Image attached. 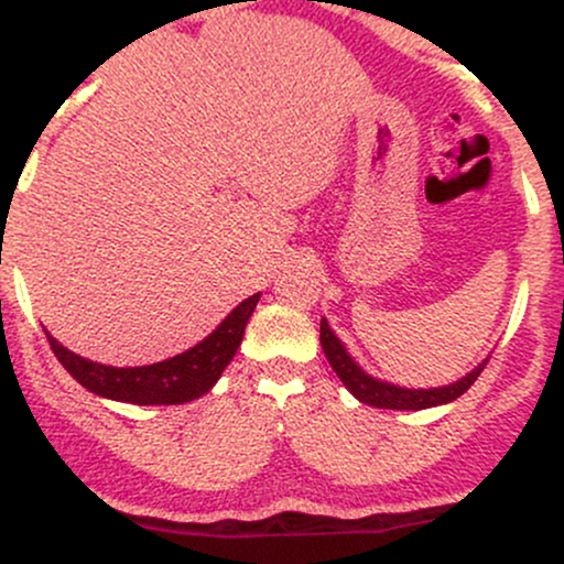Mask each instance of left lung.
<instances>
[{
	"label": "left lung",
	"instance_id": "obj_1",
	"mask_svg": "<svg viewBox=\"0 0 564 564\" xmlns=\"http://www.w3.org/2000/svg\"><path fill=\"white\" fill-rule=\"evenodd\" d=\"M321 344L325 359H328L330 368L336 370V376L341 378V383L351 391V397L359 399L362 404L378 406V410H429V406L449 404L457 397H463V393L478 381L480 370H484L488 362V359H484L478 368H473L467 376L449 386H438V389H404V386H393L381 381V378H372L370 372L359 368L355 359H351L347 347L341 344V338L330 330L325 317L321 321Z\"/></svg>",
	"mask_w": 564,
	"mask_h": 564
}]
</instances>
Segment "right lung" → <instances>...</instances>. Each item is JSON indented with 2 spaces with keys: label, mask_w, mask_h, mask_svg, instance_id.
Segmentation results:
<instances>
[{
  "label": "right lung",
  "mask_w": 564,
  "mask_h": 564,
  "mask_svg": "<svg viewBox=\"0 0 564 564\" xmlns=\"http://www.w3.org/2000/svg\"><path fill=\"white\" fill-rule=\"evenodd\" d=\"M257 302H260V294H252L239 307L230 310L226 321L217 325L205 341L194 344L192 349L171 359L141 365V368H112V365L91 362V359L63 347L50 334L46 338L63 368L97 397L128 404H183L199 399L217 383V378L223 376V370L228 368L239 349L243 328H247Z\"/></svg>",
  "instance_id": "1"
}]
</instances>
